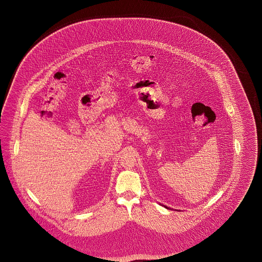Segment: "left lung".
<instances>
[{
	"instance_id": "8db88e82",
	"label": "left lung",
	"mask_w": 262,
	"mask_h": 262,
	"mask_svg": "<svg viewBox=\"0 0 262 262\" xmlns=\"http://www.w3.org/2000/svg\"><path fill=\"white\" fill-rule=\"evenodd\" d=\"M164 207H166V208H167V209H170V208H169V207H167V206H165V205H164Z\"/></svg>"
}]
</instances>
